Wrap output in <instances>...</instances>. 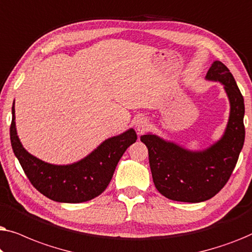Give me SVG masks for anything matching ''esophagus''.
Returning a JSON list of instances; mask_svg holds the SVG:
<instances>
[{
	"instance_id": "esophagus-1",
	"label": "esophagus",
	"mask_w": 252,
	"mask_h": 252,
	"mask_svg": "<svg viewBox=\"0 0 252 252\" xmlns=\"http://www.w3.org/2000/svg\"><path fill=\"white\" fill-rule=\"evenodd\" d=\"M148 127H149V122H148L147 118H144V117H139L135 120V128L139 134L143 133L144 130L148 129Z\"/></svg>"
}]
</instances>
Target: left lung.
Listing matches in <instances>:
<instances>
[{"mask_svg": "<svg viewBox=\"0 0 252 252\" xmlns=\"http://www.w3.org/2000/svg\"><path fill=\"white\" fill-rule=\"evenodd\" d=\"M206 79L219 81L228 96L230 113L221 139L203 151H190L154 134L141 136L149 153L155 187L165 197L178 202L208 201L223 188L243 148L244 99L235 79L221 62H213Z\"/></svg>", "mask_w": 252, "mask_h": 252, "instance_id": "8db88e82", "label": "left lung"}]
</instances>
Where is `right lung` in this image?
<instances>
[{
	"mask_svg": "<svg viewBox=\"0 0 252 252\" xmlns=\"http://www.w3.org/2000/svg\"><path fill=\"white\" fill-rule=\"evenodd\" d=\"M15 118L13 102L10 140L26 177L41 194L62 203H82L101 195L111 181L124 153L137 139L135 130L130 128L105 140L77 163L54 165L42 161L24 149L17 135Z\"/></svg>",
	"mask_w": 252,
	"mask_h": 252,
	"instance_id": "obj_1",
	"label": "right lung"
}]
</instances>
